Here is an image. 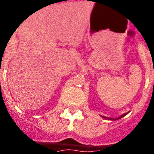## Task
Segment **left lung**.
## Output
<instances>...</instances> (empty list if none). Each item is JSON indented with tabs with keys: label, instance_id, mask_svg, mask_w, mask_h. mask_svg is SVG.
Returning a JSON list of instances; mask_svg holds the SVG:
<instances>
[{
	"label": "left lung",
	"instance_id": "8db88e82",
	"mask_svg": "<svg viewBox=\"0 0 154 154\" xmlns=\"http://www.w3.org/2000/svg\"><path fill=\"white\" fill-rule=\"evenodd\" d=\"M130 111H129V112H126V113H124V114H123V115L122 116H119V117H118V118H109V117H106V116H101L103 118H104V119H108V120H116V119H120V118H122V117H123V116H126V115H127L128 113H129V112H130Z\"/></svg>",
	"mask_w": 154,
	"mask_h": 154
}]
</instances>
